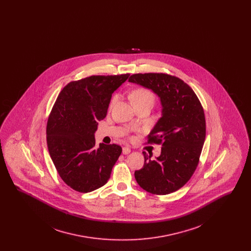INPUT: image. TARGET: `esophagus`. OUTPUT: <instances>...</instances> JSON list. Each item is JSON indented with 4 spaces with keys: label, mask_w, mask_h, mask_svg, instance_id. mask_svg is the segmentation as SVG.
I'll list each match as a JSON object with an SVG mask.
<instances>
[{
    "label": "esophagus",
    "mask_w": 251,
    "mask_h": 251,
    "mask_svg": "<svg viewBox=\"0 0 251 251\" xmlns=\"http://www.w3.org/2000/svg\"><path fill=\"white\" fill-rule=\"evenodd\" d=\"M131 152V149L130 148H128V147H124L123 149H122V153L123 154H129Z\"/></svg>",
    "instance_id": "obj_1"
}]
</instances>
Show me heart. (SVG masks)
Returning a JSON list of instances; mask_svg holds the SVG:
<instances>
[{
  "instance_id": "heart-1",
  "label": "heart",
  "mask_w": 251,
  "mask_h": 251,
  "mask_svg": "<svg viewBox=\"0 0 251 251\" xmlns=\"http://www.w3.org/2000/svg\"><path fill=\"white\" fill-rule=\"evenodd\" d=\"M116 100H117V96H114L112 98L111 104H113L116 101ZM131 100L132 104L137 103V102H141V101H145V100H151V101L153 102L154 96L150 90L143 88V87H139V88H136L135 90H133L131 92Z\"/></svg>"
}]
</instances>
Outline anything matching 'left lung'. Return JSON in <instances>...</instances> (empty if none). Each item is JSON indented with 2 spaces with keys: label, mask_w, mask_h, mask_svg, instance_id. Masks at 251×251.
<instances>
[{
  "label": "left lung",
  "mask_w": 251,
  "mask_h": 251,
  "mask_svg": "<svg viewBox=\"0 0 251 251\" xmlns=\"http://www.w3.org/2000/svg\"><path fill=\"white\" fill-rule=\"evenodd\" d=\"M129 82L151 89L160 98L162 117L148 135V143L162 145L151 159L143 151L144 166L134 172L137 183L154 195L179 190L199 165L206 135L202 105L191 87L166 73L132 74Z\"/></svg>",
  "instance_id": "left-lung-1"
}]
</instances>
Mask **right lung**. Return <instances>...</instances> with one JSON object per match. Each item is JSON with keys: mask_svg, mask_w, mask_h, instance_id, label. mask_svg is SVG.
<instances>
[{"mask_svg": "<svg viewBox=\"0 0 251 251\" xmlns=\"http://www.w3.org/2000/svg\"><path fill=\"white\" fill-rule=\"evenodd\" d=\"M93 75L67 84L47 122L49 153L61 179L71 188L88 193L103 186L121 154L119 145L95 146L98 121L107 114L112 94L129 77Z\"/></svg>", "mask_w": 251, "mask_h": 251, "instance_id": "1", "label": "right lung"}]
</instances>
